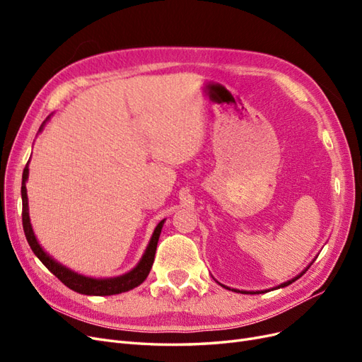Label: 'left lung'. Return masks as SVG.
Here are the masks:
<instances>
[{
    "mask_svg": "<svg viewBox=\"0 0 362 362\" xmlns=\"http://www.w3.org/2000/svg\"><path fill=\"white\" fill-rule=\"evenodd\" d=\"M311 266V264H310ZM310 266L308 267H306L305 269V272L306 270H308L310 269ZM305 272H302L300 273V275H298V276H296V278H293V279H290V281H287V282H284V284H281V286H278V287H275V288H281V287H287V286H290V284H293L296 279H299L302 275H303V273ZM225 287V286H223ZM225 288H228V290H231V288H229V287H225ZM233 291H238V293H243V294H247V293H250V294H259V293H264V291H267V290H262V291H240V290H233Z\"/></svg>",
    "mask_w": 362,
    "mask_h": 362,
    "instance_id": "1",
    "label": "left lung"
}]
</instances>
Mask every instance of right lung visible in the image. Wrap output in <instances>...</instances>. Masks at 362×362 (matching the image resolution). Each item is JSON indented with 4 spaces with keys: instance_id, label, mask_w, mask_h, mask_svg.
Returning a JSON list of instances; mask_svg holds the SVG:
<instances>
[{
    "instance_id": "1",
    "label": "right lung",
    "mask_w": 362,
    "mask_h": 362,
    "mask_svg": "<svg viewBox=\"0 0 362 362\" xmlns=\"http://www.w3.org/2000/svg\"><path fill=\"white\" fill-rule=\"evenodd\" d=\"M49 119V116L47 117V120ZM45 120V122H47ZM45 122L42 124V127L39 128V131H42L43 125ZM28 178V163L24 169L23 173V187H21V194H23V226H24V233L27 237V242L31 247V250L35 252V255L43 262V266H45L51 273H54L64 286L69 287L71 290L76 291V293H81V294H89V296H112V294H119V293H125L133 290L136 287H139L141 282L146 279V276L149 275L151 267L154 264V257H156V250H157V243H158V238L161 234V228L164 221H161L156 229H154V234H152L151 240H149V245L145 250L144 257L139 261V264L125 275H120L116 278H104V279H96V278H89V276H83L78 275V273H75L72 270H69L68 267L62 266L60 262H57L54 258H51L45 250H43L37 242V238L33 233V228L30 223V216H28V198H27V187H25V182Z\"/></svg>"
}]
</instances>
